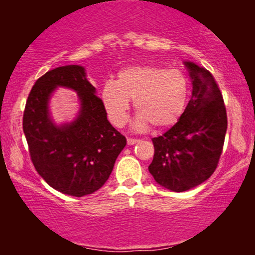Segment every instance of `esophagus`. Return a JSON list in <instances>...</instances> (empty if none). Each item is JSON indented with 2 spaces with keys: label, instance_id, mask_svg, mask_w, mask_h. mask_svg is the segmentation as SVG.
I'll return each mask as SVG.
<instances>
[{
  "label": "esophagus",
  "instance_id": "esophagus-1",
  "mask_svg": "<svg viewBox=\"0 0 255 255\" xmlns=\"http://www.w3.org/2000/svg\"><path fill=\"white\" fill-rule=\"evenodd\" d=\"M139 140L138 139H134V138H128V145H134L137 144Z\"/></svg>",
  "mask_w": 255,
  "mask_h": 255
}]
</instances>
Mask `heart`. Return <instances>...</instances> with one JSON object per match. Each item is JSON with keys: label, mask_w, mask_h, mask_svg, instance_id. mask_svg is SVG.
Returning <instances> with one entry per match:
<instances>
[{"label": "heart", "mask_w": 255, "mask_h": 255, "mask_svg": "<svg viewBox=\"0 0 255 255\" xmlns=\"http://www.w3.org/2000/svg\"><path fill=\"white\" fill-rule=\"evenodd\" d=\"M189 93V79L180 69L139 65L123 68L118 72L116 81L106 82L102 101L108 117L116 127L125 124L128 101L133 100L138 113L134 128H145L152 124L156 128H166L182 116Z\"/></svg>", "instance_id": "obj_1"}]
</instances>
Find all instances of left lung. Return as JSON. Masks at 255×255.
Listing matches in <instances>:
<instances>
[{"mask_svg": "<svg viewBox=\"0 0 255 255\" xmlns=\"http://www.w3.org/2000/svg\"><path fill=\"white\" fill-rule=\"evenodd\" d=\"M189 69L193 93L177 121L154 145L149 173L160 186L176 193L189 190L208 180L221 158L228 116L219 87L210 72L194 62Z\"/></svg>", "mask_w": 255, "mask_h": 255, "instance_id": "8db88e82", "label": "left lung"}]
</instances>
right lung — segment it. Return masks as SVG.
<instances>
[{
    "mask_svg": "<svg viewBox=\"0 0 255 255\" xmlns=\"http://www.w3.org/2000/svg\"><path fill=\"white\" fill-rule=\"evenodd\" d=\"M57 86L75 90L82 103L78 117L60 127L48 113V101ZM95 93L82 66H62L37 80L23 114L34 168L55 190L75 197L95 193L106 183L127 145V138L109 123L103 101Z\"/></svg>",
    "mask_w": 255,
    "mask_h": 255,
    "instance_id": "obj_1",
    "label": "right lung"
}]
</instances>
